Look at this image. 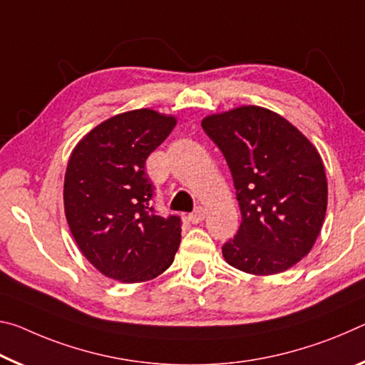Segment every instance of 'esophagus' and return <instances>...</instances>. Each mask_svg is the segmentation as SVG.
Masks as SVG:
<instances>
[{"label":"esophagus","instance_id":"obj_1","mask_svg":"<svg viewBox=\"0 0 365 365\" xmlns=\"http://www.w3.org/2000/svg\"><path fill=\"white\" fill-rule=\"evenodd\" d=\"M187 218H189V222H190V223H194V225H197V223H200V222H202V220H204V218H205V210H204V208H202V207H199V208H197V210H195V212H192V213H190Z\"/></svg>","mask_w":365,"mask_h":365}]
</instances>
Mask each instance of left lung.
<instances>
[{"mask_svg":"<svg viewBox=\"0 0 365 365\" xmlns=\"http://www.w3.org/2000/svg\"><path fill=\"white\" fill-rule=\"evenodd\" d=\"M202 128L225 155L242 215L225 260L257 277L286 272L310 252L325 220L317 148L288 119L254 105L205 116Z\"/></svg>","mask_w":365,"mask_h":365,"instance_id":"obj_1","label":"left lung"}]
</instances>
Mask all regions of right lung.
Listing matches in <instances>:
<instances>
[{
	"instance_id": "right-lung-1",
	"label": "right lung",
	"mask_w": 365,
	"mask_h": 365,
	"mask_svg": "<svg viewBox=\"0 0 365 365\" xmlns=\"http://www.w3.org/2000/svg\"><path fill=\"white\" fill-rule=\"evenodd\" d=\"M176 123L150 108L121 113L83 135L69 157L63 197L71 235L116 282H148L175 260L181 218L155 213L145 160Z\"/></svg>"
}]
</instances>
